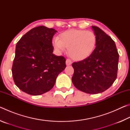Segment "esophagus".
<instances>
[{"mask_svg":"<svg viewBox=\"0 0 130 130\" xmlns=\"http://www.w3.org/2000/svg\"><path fill=\"white\" fill-rule=\"evenodd\" d=\"M72 63V61L69 58L67 59V61H66V64H67V66H69Z\"/></svg>","mask_w":130,"mask_h":130,"instance_id":"1","label":"esophagus"}]
</instances>
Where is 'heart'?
I'll list each match as a JSON object with an SVG mask.
<instances>
[{
    "label": "heart",
    "mask_w": 130,
    "mask_h": 130,
    "mask_svg": "<svg viewBox=\"0 0 130 130\" xmlns=\"http://www.w3.org/2000/svg\"><path fill=\"white\" fill-rule=\"evenodd\" d=\"M96 41V35L92 31L71 29L62 32L59 38H54L53 44L59 52L68 48L70 57L79 61L84 60L92 54Z\"/></svg>",
    "instance_id": "1"
}]
</instances>
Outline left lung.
Wrapping results in <instances>:
<instances>
[{"mask_svg":"<svg viewBox=\"0 0 130 130\" xmlns=\"http://www.w3.org/2000/svg\"><path fill=\"white\" fill-rule=\"evenodd\" d=\"M92 27L97 38L96 47L87 58L72 63V81L80 91L96 94L106 91L115 81L119 55L111 37L97 26Z\"/></svg>","mask_w":130,"mask_h":130,"instance_id":"1","label":"left lung"}]
</instances>
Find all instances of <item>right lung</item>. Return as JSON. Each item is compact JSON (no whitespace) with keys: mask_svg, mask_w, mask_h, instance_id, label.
I'll use <instances>...</instances> for the list:
<instances>
[{"mask_svg":"<svg viewBox=\"0 0 130 130\" xmlns=\"http://www.w3.org/2000/svg\"><path fill=\"white\" fill-rule=\"evenodd\" d=\"M57 32L40 26L32 28L17 42L12 67L15 85L25 93L36 96L49 91L66 68V59L53 54L52 39Z\"/></svg>","mask_w":130,"mask_h":130,"instance_id":"add662e5","label":"right lung"}]
</instances>
